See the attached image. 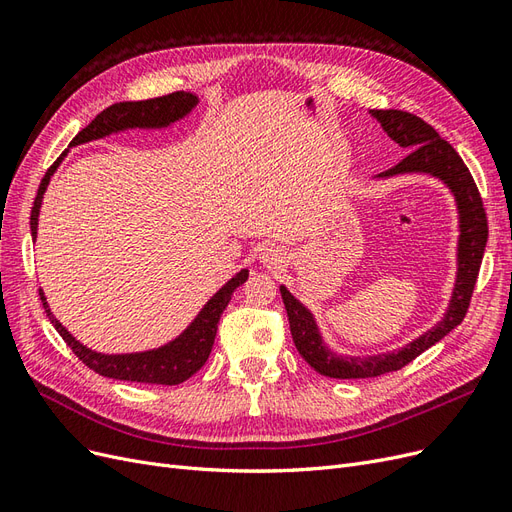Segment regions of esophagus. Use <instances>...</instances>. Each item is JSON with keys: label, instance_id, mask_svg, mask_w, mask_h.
Listing matches in <instances>:
<instances>
[{"label": "esophagus", "instance_id": "34e87169", "mask_svg": "<svg viewBox=\"0 0 512 512\" xmlns=\"http://www.w3.org/2000/svg\"><path fill=\"white\" fill-rule=\"evenodd\" d=\"M284 258L286 256L282 252V247H277V245H265V247H262V252H260V262L265 267H280Z\"/></svg>", "mask_w": 512, "mask_h": 512}]
</instances>
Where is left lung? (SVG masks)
I'll use <instances>...</instances> for the list:
<instances>
[{
	"label": "left lung",
	"instance_id": "left-lung-1",
	"mask_svg": "<svg viewBox=\"0 0 512 512\" xmlns=\"http://www.w3.org/2000/svg\"><path fill=\"white\" fill-rule=\"evenodd\" d=\"M371 115L382 123L384 132L389 134L395 143H399L401 147H410L408 156L397 166L384 170L380 177H393L399 173H431L444 179L455 192L461 213L459 275L451 307H448V314L438 327H433L431 331L418 337L416 342H412L404 350L382 356H369V359H342V356L333 354L322 344L312 314H309L286 288H280L290 322V333L299 354L318 371V374L339 380L378 378L384 374H391V371H397L412 363L418 354L440 342L446 333H451L468 314L476 277L480 271V262H483L485 245L489 237L483 198H480V192L468 166L463 164L453 145L444 141L429 123L408 111L389 108V111H371Z\"/></svg>",
	"mask_w": 512,
	"mask_h": 512
}]
</instances>
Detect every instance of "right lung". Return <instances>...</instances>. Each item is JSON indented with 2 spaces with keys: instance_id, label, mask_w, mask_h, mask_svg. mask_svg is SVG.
<instances>
[{
  "instance_id": "right-lung-1",
  "label": "right lung",
  "mask_w": 512,
  "mask_h": 512,
  "mask_svg": "<svg viewBox=\"0 0 512 512\" xmlns=\"http://www.w3.org/2000/svg\"><path fill=\"white\" fill-rule=\"evenodd\" d=\"M196 96L185 94V91H175V94L160 96V98H151V100H141V102H119L104 108V111L89 123L87 128H83L79 134L72 138L70 145H81L87 141H96V138H102L111 132L117 130H126V128H162L181 119L183 115H188L192 111V106L196 104ZM66 156V151H64ZM59 156L51 168L46 170V175L40 181L38 194L34 198V207H32V235L36 239V230H38V211L42 203V194L49 185L51 175L55 173V168L59 166L61 158ZM247 280V271H241L237 277L232 280L215 294V297L205 305L203 312L198 314V318L190 324V329L183 335H179L175 342H170L168 346H162L158 350H149V352H136V354H100L85 348L83 344L76 342V339L61 327L59 320L51 314L49 305H46L44 294L40 292L42 305L49 314L53 327L61 335V339L70 346V350L79 356V359L89 367L94 369L96 374L106 376V378H115V380H130V382H145V384H181L188 378H192L196 371L203 367L209 359L213 342H215V333H218V322L220 316L230 303L232 292H235L241 284Z\"/></svg>"
}]
</instances>
